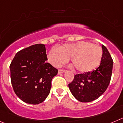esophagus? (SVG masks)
Returning a JSON list of instances; mask_svg holds the SVG:
<instances>
[{"label": "esophagus", "mask_w": 123, "mask_h": 123, "mask_svg": "<svg viewBox=\"0 0 123 123\" xmlns=\"http://www.w3.org/2000/svg\"><path fill=\"white\" fill-rule=\"evenodd\" d=\"M64 72H65V70H61V69H59L58 70V74H61V73H63Z\"/></svg>", "instance_id": "obj_1"}]
</instances>
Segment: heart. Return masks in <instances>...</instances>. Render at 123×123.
Listing matches in <instances>:
<instances>
[{
  "mask_svg": "<svg viewBox=\"0 0 123 123\" xmlns=\"http://www.w3.org/2000/svg\"><path fill=\"white\" fill-rule=\"evenodd\" d=\"M103 50L100 46L88 41L67 43L59 49L54 47L48 54V60L56 67H60L72 58L76 70L82 73L92 72L101 62Z\"/></svg>",
  "mask_w": 123,
  "mask_h": 123,
  "instance_id": "b5f03b06",
  "label": "heart"
}]
</instances>
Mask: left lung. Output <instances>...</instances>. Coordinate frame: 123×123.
<instances>
[{"instance_id":"left-lung-1","label":"left lung","mask_w":123,"mask_h":123,"mask_svg":"<svg viewBox=\"0 0 123 123\" xmlns=\"http://www.w3.org/2000/svg\"><path fill=\"white\" fill-rule=\"evenodd\" d=\"M102 50L103 56L99 67L92 72L76 74L68 84L72 94L79 101L88 103L95 100L108 87L113 62L108 50L103 45Z\"/></svg>"}]
</instances>
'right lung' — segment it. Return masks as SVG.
Listing matches in <instances>:
<instances>
[{"mask_svg": "<svg viewBox=\"0 0 123 123\" xmlns=\"http://www.w3.org/2000/svg\"><path fill=\"white\" fill-rule=\"evenodd\" d=\"M47 61L45 45L30 46L17 53L10 65L15 93L24 102L38 104L49 95L51 80L58 70Z\"/></svg>", "mask_w": 123, "mask_h": 123, "instance_id": "obj_1", "label": "right lung"}]
</instances>
